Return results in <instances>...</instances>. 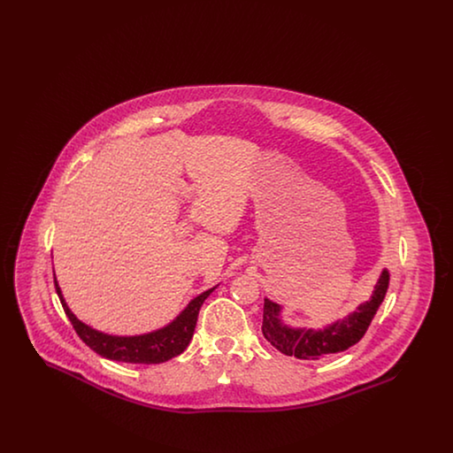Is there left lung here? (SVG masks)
<instances>
[{
	"label": "left lung",
	"instance_id": "left-lung-1",
	"mask_svg": "<svg viewBox=\"0 0 453 453\" xmlns=\"http://www.w3.org/2000/svg\"><path fill=\"white\" fill-rule=\"evenodd\" d=\"M388 287V272L384 270L370 301L362 303L357 312L349 314L343 321L318 331L305 327L294 329L285 326L279 318L280 305L265 299L261 324L263 336L283 355L296 357L299 360H321L327 355L345 351L364 338L368 326L386 297Z\"/></svg>",
	"mask_w": 453,
	"mask_h": 453
}]
</instances>
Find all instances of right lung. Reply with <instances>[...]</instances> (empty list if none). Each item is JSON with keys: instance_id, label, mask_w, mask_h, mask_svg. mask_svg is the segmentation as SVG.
Instances as JSON below:
<instances>
[{"instance_id": "obj_1", "label": "right lung", "mask_w": 453, "mask_h": 453, "mask_svg": "<svg viewBox=\"0 0 453 453\" xmlns=\"http://www.w3.org/2000/svg\"><path fill=\"white\" fill-rule=\"evenodd\" d=\"M54 285L67 319L71 321L76 334L83 340L85 345L89 346L95 353H98L100 357L108 360L126 362V364H144V365L168 362L187 349V346L194 336L198 311L203 301L214 290L211 288L200 294L198 297H195L194 301L188 303V307L170 326L163 329H157L154 333L142 334V336H110V334L98 333L87 324L78 321L74 314L67 309L58 281L54 280Z\"/></svg>"}]
</instances>
